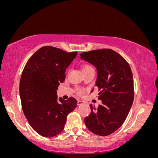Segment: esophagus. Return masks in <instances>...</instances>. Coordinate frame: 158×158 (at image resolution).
Returning <instances> with one entry per match:
<instances>
[{"mask_svg": "<svg viewBox=\"0 0 158 158\" xmlns=\"http://www.w3.org/2000/svg\"><path fill=\"white\" fill-rule=\"evenodd\" d=\"M84 103V102L81 101V100H78V106H81V105H83Z\"/></svg>", "mask_w": 158, "mask_h": 158, "instance_id": "esophagus-1", "label": "esophagus"}]
</instances>
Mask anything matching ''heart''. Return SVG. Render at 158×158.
<instances>
[{"mask_svg": "<svg viewBox=\"0 0 158 158\" xmlns=\"http://www.w3.org/2000/svg\"><path fill=\"white\" fill-rule=\"evenodd\" d=\"M92 69H93V68H92V66H91L90 65H89V64H84V65L82 66V71H83V72H84V71ZM84 90L79 89V90L78 91V94L79 95H82V94H84Z\"/></svg>", "mask_w": 158, "mask_h": 158, "instance_id": "heart-1", "label": "heart"}]
</instances>
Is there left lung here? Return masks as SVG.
Listing matches in <instances>:
<instances>
[{"label": "left lung", "instance_id": "8db88e82", "mask_svg": "<svg viewBox=\"0 0 158 158\" xmlns=\"http://www.w3.org/2000/svg\"><path fill=\"white\" fill-rule=\"evenodd\" d=\"M80 55L97 69L95 86L100 91L98 99L102 102L97 109L90 105L91 113L84 118L85 126L97 135H111L125 122L133 103L131 69L127 60L112 49L93 50Z\"/></svg>", "mask_w": 158, "mask_h": 158}]
</instances>
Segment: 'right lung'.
Returning <instances> with one entry per match:
<instances>
[{"label": "right lung", "mask_w": 158, "mask_h": 158, "mask_svg": "<svg viewBox=\"0 0 158 158\" xmlns=\"http://www.w3.org/2000/svg\"><path fill=\"white\" fill-rule=\"evenodd\" d=\"M77 52H66L51 46L37 50L27 60L20 82L22 107L30 126L39 135L52 137L63 131L68 114L77 101L57 98L56 89Z\"/></svg>", "instance_id": "obj_1"}]
</instances>
